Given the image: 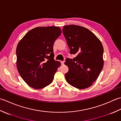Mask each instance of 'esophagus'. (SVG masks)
Wrapping results in <instances>:
<instances>
[{
    "instance_id": "esophagus-1",
    "label": "esophagus",
    "mask_w": 121,
    "mask_h": 121,
    "mask_svg": "<svg viewBox=\"0 0 121 121\" xmlns=\"http://www.w3.org/2000/svg\"><path fill=\"white\" fill-rule=\"evenodd\" d=\"M60 62H61V65H64V61H61Z\"/></svg>"
}]
</instances>
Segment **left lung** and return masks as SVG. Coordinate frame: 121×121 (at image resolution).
<instances>
[{"instance_id": "left-lung-1", "label": "left lung", "mask_w": 121, "mask_h": 121, "mask_svg": "<svg viewBox=\"0 0 121 121\" xmlns=\"http://www.w3.org/2000/svg\"><path fill=\"white\" fill-rule=\"evenodd\" d=\"M63 32L75 58L66 60L68 71L65 73L67 82L76 88L83 89L90 87L97 79L104 61L102 44L89 30L77 25L64 26Z\"/></svg>"}]
</instances>
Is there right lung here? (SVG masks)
<instances>
[{
  "instance_id": "right-lung-1",
  "label": "right lung",
  "mask_w": 121,
  "mask_h": 121,
  "mask_svg": "<svg viewBox=\"0 0 121 121\" xmlns=\"http://www.w3.org/2000/svg\"><path fill=\"white\" fill-rule=\"evenodd\" d=\"M61 33L58 26L36 27L19 41L16 49L17 67L30 87L40 89L52 82L61 64L54 59L53 44Z\"/></svg>"
}]
</instances>
